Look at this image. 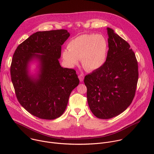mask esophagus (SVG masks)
Wrapping results in <instances>:
<instances>
[{"mask_svg":"<svg viewBox=\"0 0 154 154\" xmlns=\"http://www.w3.org/2000/svg\"><path fill=\"white\" fill-rule=\"evenodd\" d=\"M79 80H80V82H83V79H84V75H83V74H80L79 75Z\"/></svg>","mask_w":154,"mask_h":154,"instance_id":"esophagus-1","label":"esophagus"}]
</instances>
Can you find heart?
Returning a JSON list of instances; mask_svg holds the SVG:
<instances>
[{
	"label": "heart",
	"instance_id": "b5f03b06",
	"mask_svg": "<svg viewBox=\"0 0 154 154\" xmlns=\"http://www.w3.org/2000/svg\"><path fill=\"white\" fill-rule=\"evenodd\" d=\"M67 48L63 52V58L71 67L77 65L79 60H82L83 68L91 71L100 68L105 62L107 44L101 35H80L69 42Z\"/></svg>",
	"mask_w": 154,
	"mask_h": 154
}]
</instances>
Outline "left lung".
I'll list each match as a JSON object with an SVG mask.
<instances>
[{"instance_id": "1", "label": "left lung", "mask_w": 154, "mask_h": 154, "mask_svg": "<svg viewBox=\"0 0 154 154\" xmlns=\"http://www.w3.org/2000/svg\"><path fill=\"white\" fill-rule=\"evenodd\" d=\"M109 49L102 66L85 77L87 100L98 118L106 119L122 113L132 102L138 80V66L129 44L107 28Z\"/></svg>"}]
</instances>
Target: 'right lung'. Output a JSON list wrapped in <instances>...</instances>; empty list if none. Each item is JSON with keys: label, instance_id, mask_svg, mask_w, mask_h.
Wrapping results in <instances>:
<instances>
[{"label": "right lung", "instance_id": "1", "mask_svg": "<svg viewBox=\"0 0 154 154\" xmlns=\"http://www.w3.org/2000/svg\"><path fill=\"white\" fill-rule=\"evenodd\" d=\"M69 36L64 29L37 32L20 44L13 54L10 74L16 97L29 113L40 119L61 116L79 83L76 71L62 68L58 61L61 46ZM34 59L40 63L36 78L28 72L29 63Z\"/></svg>", "mask_w": 154, "mask_h": 154}]
</instances>
